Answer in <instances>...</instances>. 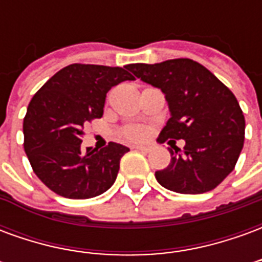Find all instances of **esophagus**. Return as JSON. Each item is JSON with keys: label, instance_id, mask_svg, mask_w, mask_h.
Masks as SVG:
<instances>
[{"label": "esophagus", "instance_id": "obj_1", "mask_svg": "<svg viewBox=\"0 0 262 262\" xmlns=\"http://www.w3.org/2000/svg\"><path fill=\"white\" fill-rule=\"evenodd\" d=\"M133 148H136V150H140V151H148L150 147L148 146H135Z\"/></svg>", "mask_w": 262, "mask_h": 262}]
</instances>
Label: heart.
<instances>
[{"label":"heart","mask_w":262,"mask_h":262,"mask_svg":"<svg viewBox=\"0 0 262 262\" xmlns=\"http://www.w3.org/2000/svg\"><path fill=\"white\" fill-rule=\"evenodd\" d=\"M118 136L125 142H140L146 137V129L139 125L123 126L118 132Z\"/></svg>","instance_id":"1"}]
</instances>
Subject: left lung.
<instances>
[{
  "mask_svg": "<svg viewBox=\"0 0 262 262\" xmlns=\"http://www.w3.org/2000/svg\"><path fill=\"white\" fill-rule=\"evenodd\" d=\"M126 69L165 95L171 118L160 142L185 140L182 151L170 148V165L156 171L160 185L192 195L214 189L234 170L244 144L246 120L234 94L191 59L136 63Z\"/></svg>",
  "mask_w": 262,
  "mask_h": 262,
  "instance_id": "1",
  "label": "left lung"
}]
</instances>
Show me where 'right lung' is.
I'll return each instance as SVG.
<instances>
[{
  "label": "right lung",
  "instance_id": "1",
  "mask_svg": "<svg viewBox=\"0 0 262 262\" xmlns=\"http://www.w3.org/2000/svg\"><path fill=\"white\" fill-rule=\"evenodd\" d=\"M135 77L122 67L70 64L33 95L24 119V147L37 178L53 192L88 199L114 185L126 146L81 148L84 125L101 118L106 92Z\"/></svg>",
  "mask_w": 262,
  "mask_h": 262
}]
</instances>
